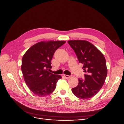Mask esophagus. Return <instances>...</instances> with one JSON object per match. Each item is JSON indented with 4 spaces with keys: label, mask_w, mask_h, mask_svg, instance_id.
Here are the masks:
<instances>
[{
    "label": "esophagus",
    "mask_w": 124,
    "mask_h": 124,
    "mask_svg": "<svg viewBox=\"0 0 124 124\" xmlns=\"http://www.w3.org/2000/svg\"><path fill=\"white\" fill-rule=\"evenodd\" d=\"M64 77L65 78H66V79H68V78H69L70 77V76H68V75H64Z\"/></svg>",
    "instance_id": "esophagus-1"
}]
</instances>
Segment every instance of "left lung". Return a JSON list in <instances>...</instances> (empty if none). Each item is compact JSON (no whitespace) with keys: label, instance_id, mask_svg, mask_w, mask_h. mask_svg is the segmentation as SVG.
Returning a JSON list of instances; mask_svg holds the SVG:
<instances>
[{"label":"left lung","instance_id":"obj_1","mask_svg":"<svg viewBox=\"0 0 124 124\" xmlns=\"http://www.w3.org/2000/svg\"><path fill=\"white\" fill-rule=\"evenodd\" d=\"M78 58L83 64L85 79H78V84L72 88L78 98L87 99L96 95L103 86L108 74L106 60L102 53L92 44L85 40H69Z\"/></svg>","mask_w":124,"mask_h":124}]
</instances>
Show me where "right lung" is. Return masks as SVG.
<instances>
[{"label": "right lung", "mask_w": 124, "mask_h": 124, "mask_svg": "<svg viewBox=\"0 0 124 124\" xmlns=\"http://www.w3.org/2000/svg\"><path fill=\"white\" fill-rule=\"evenodd\" d=\"M65 43L63 41L40 42L30 47L23 55L22 71L26 84L35 95L39 97L50 95L62 78L49 71L55 51Z\"/></svg>", "instance_id": "right-lung-1"}]
</instances>
